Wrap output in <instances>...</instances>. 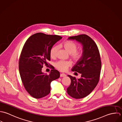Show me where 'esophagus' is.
I'll use <instances>...</instances> for the list:
<instances>
[{
    "instance_id": "esophagus-1",
    "label": "esophagus",
    "mask_w": 122,
    "mask_h": 122,
    "mask_svg": "<svg viewBox=\"0 0 122 122\" xmlns=\"http://www.w3.org/2000/svg\"><path fill=\"white\" fill-rule=\"evenodd\" d=\"M66 76V74L65 73H61L60 74V77H65Z\"/></svg>"
}]
</instances>
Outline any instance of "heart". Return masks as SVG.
Here are the masks:
<instances>
[{
    "mask_svg": "<svg viewBox=\"0 0 122 122\" xmlns=\"http://www.w3.org/2000/svg\"><path fill=\"white\" fill-rule=\"evenodd\" d=\"M60 46L66 50L70 55L71 58L74 61H78L82 56V52L77 50V45L73 41H67L62 43ZM57 47L53 46L50 50V56L51 58H55L56 56ZM71 62L68 61L60 60L55 64L56 67L61 71H65L71 66Z\"/></svg>",
    "mask_w": 122,
    "mask_h": 122,
    "instance_id": "b5f03b06",
    "label": "heart"
}]
</instances>
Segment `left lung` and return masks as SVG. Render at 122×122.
Returning a JSON list of instances; mask_svg holds the SVG:
<instances>
[{"instance_id":"left-lung-1","label":"left lung","mask_w":122,"mask_h":122,"mask_svg":"<svg viewBox=\"0 0 122 122\" xmlns=\"http://www.w3.org/2000/svg\"><path fill=\"white\" fill-rule=\"evenodd\" d=\"M68 39L80 43L83 52L81 57L72 69V71L81 73V77L77 79L68 75L71 83L67 89V92L74 98H82L90 94L98 82L101 68L100 54L96 43L86 34L72 36Z\"/></svg>"}]
</instances>
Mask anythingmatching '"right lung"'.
<instances>
[{"label": "right lung", "mask_w": 122, "mask_h": 122, "mask_svg": "<svg viewBox=\"0 0 122 122\" xmlns=\"http://www.w3.org/2000/svg\"><path fill=\"white\" fill-rule=\"evenodd\" d=\"M62 38L58 35L39 32L30 36L25 43L19 60V70L24 86L32 97L40 98L50 92L52 81L59 78V72L52 67L49 74L42 72L43 65L50 60V50Z\"/></svg>", "instance_id": "obj_1"}]
</instances>
